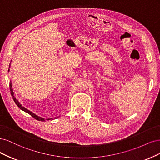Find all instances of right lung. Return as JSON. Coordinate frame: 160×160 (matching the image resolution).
Here are the masks:
<instances>
[{"mask_svg":"<svg viewBox=\"0 0 160 160\" xmlns=\"http://www.w3.org/2000/svg\"><path fill=\"white\" fill-rule=\"evenodd\" d=\"M10 66H11V64L9 65V68H10ZM9 70H10L8 69V72H9ZM10 90H11V95L12 96V98H13V100H14V102H15V104H16L18 106V107L20 108V110H22V111L28 113V114H29L30 116H32L34 118H35L36 120H38V121L44 122V121H46V120H54L53 118H48V119H45V118H42V117L38 116H37V115H36V114H34V113H33V112H31V111H30L29 110L27 109V108H26L24 107L21 104H20V103L19 101H18V99L17 98L15 97V96H14V92H13L12 84L11 80H10ZM58 118V117L55 118V119H56V118Z\"/></svg>","mask_w":160,"mask_h":160,"instance_id":"add662e5","label":"right lung"}]
</instances>
